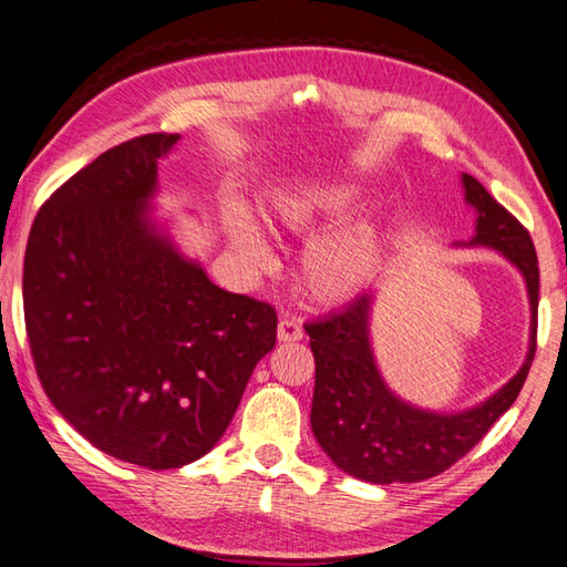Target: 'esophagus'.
<instances>
[{
    "label": "esophagus",
    "mask_w": 567,
    "mask_h": 567,
    "mask_svg": "<svg viewBox=\"0 0 567 567\" xmlns=\"http://www.w3.org/2000/svg\"><path fill=\"white\" fill-rule=\"evenodd\" d=\"M302 337H306V329H302L300 320H296V317H281L279 322V341H300Z\"/></svg>",
    "instance_id": "34e87169"
}]
</instances>
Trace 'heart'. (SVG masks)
Segmentation results:
<instances>
[{
    "mask_svg": "<svg viewBox=\"0 0 567 567\" xmlns=\"http://www.w3.org/2000/svg\"><path fill=\"white\" fill-rule=\"evenodd\" d=\"M361 202L355 187H329L306 197L286 199L274 209V216L284 226L310 228L322 220H337L351 214ZM230 236L243 252L250 257L261 255V245L255 228L247 220H233ZM378 255V240L372 233L358 230L349 236L317 243L302 259V281L308 291L320 300H343L363 286Z\"/></svg>",
    "mask_w": 567,
    "mask_h": 567,
    "instance_id": "heart-1",
    "label": "heart"
}]
</instances>
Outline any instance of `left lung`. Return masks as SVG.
Segmentation results:
<instances>
[{"instance_id":"8db88e82","label":"left lung","mask_w":567,"mask_h":567,"mask_svg":"<svg viewBox=\"0 0 567 567\" xmlns=\"http://www.w3.org/2000/svg\"><path fill=\"white\" fill-rule=\"evenodd\" d=\"M462 183L466 202L478 212L472 245L501 250L527 281L532 302L527 361L488 402L447 416L409 406L382 382L368 339L370 293L308 322L315 355L312 433L331 462L361 481L416 483L447 472L515 404L529 375L538 324V259L532 236L476 177L464 175Z\"/></svg>"}]
</instances>
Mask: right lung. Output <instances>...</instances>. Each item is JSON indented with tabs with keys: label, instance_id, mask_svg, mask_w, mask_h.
<instances>
[{
	"label": "right lung",
	"instance_id": "add662e5",
	"mask_svg": "<svg viewBox=\"0 0 567 567\" xmlns=\"http://www.w3.org/2000/svg\"><path fill=\"white\" fill-rule=\"evenodd\" d=\"M179 134L107 148L52 192L23 261L33 365L101 452L146 468L204 457L276 343V310L228 293L144 220L156 161Z\"/></svg>",
	"mask_w": 567,
	"mask_h": 567
}]
</instances>
